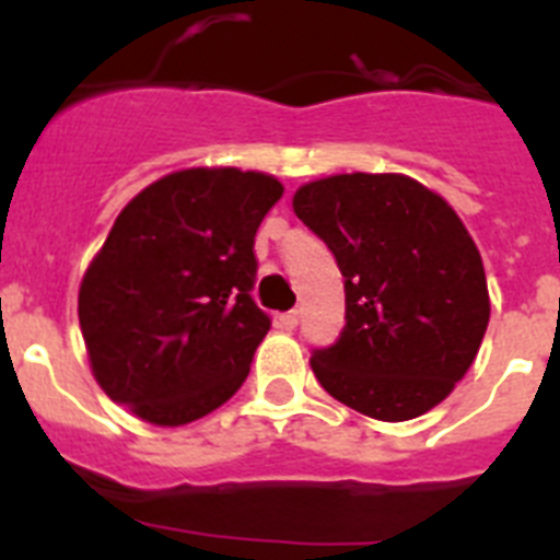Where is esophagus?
<instances>
[{
    "mask_svg": "<svg viewBox=\"0 0 560 560\" xmlns=\"http://www.w3.org/2000/svg\"><path fill=\"white\" fill-rule=\"evenodd\" d=\"M280 325H283L285 330H294L296 325H300V311H285V314H280Z\"/></svg>",
    "mask_w": 560,
    "mask_h": 560,
    "instance_id": "34e87169",
    "label": "esophagus"
}]
</instances>
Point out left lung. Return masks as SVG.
Returning a JSON list of instances; mask_svg holds the SVG:
<instances>
[{"instance_id": "left-lung-1", "label": "left lung", "mask_w": 560, "mask_h": 560, "mask_svg": "<svg viewBox=\"0 0 560 560\" xmlns=\"http://www.w3.org/2000/svg\"><path fill=\"white\" fill-rule=\"evenodd\" d=\"M294 212L345 277V328L311 353L316 381L375 420L438 407L477 359L491 303L482 257L438 192L398 173H341Z\"/></svg>"}]
</instances>
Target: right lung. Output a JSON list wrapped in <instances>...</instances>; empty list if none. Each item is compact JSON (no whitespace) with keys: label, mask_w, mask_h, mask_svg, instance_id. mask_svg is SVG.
I'll list each match as a JSON object with an SVG mask.
<instances>
[{"label":"right lung","mask_w":560,"mask_h":560,"mask_svg":"<svg viewBox=\"0 0 560 560\" xmlns=\"http://www.w3.org/2000/svg\"><path fill=\"white\" fill-rule=\"evenodd\" d=\"M275 176L190 167L133 196L83 275L78 319L103 393L156 427L219 409L271 319L257 308L255 232Z\"/></svg>","instance_id":"add662e5"}]
</instances>
